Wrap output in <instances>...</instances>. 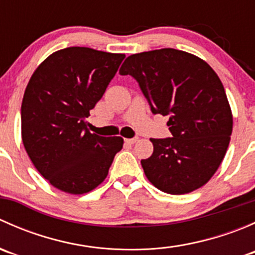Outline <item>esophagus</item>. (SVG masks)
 Listing matches in <instances>:
<instances>
[{
    "instance_id": "1",
    "label": "esophagus",
    "mask_w": 255,
    "mask_h": 255,
    "mask_svg": "<svg viewBox=\"0 0 255 255\" xmlns=\"http://www.w3.org/2000/svg\"><path fill=\"white\" fill-rule=\"evenodd\" d=\"M137 140H138V138L135 137V138H129V139H125V142L127 144H134Z\"/></svg>"
}]
</instances>
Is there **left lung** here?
I'll use <instances>...</instances> for the list:
<instances>
[{"instance_id": "left-lung-1", "label": "left lung", "mask_w": 255, "mask_h": 255, "mask_svg": "<svg viewBox=\"0 0 255 255\" xmlns=\"http://www.w3.org/2000/svg\"><path fill=\"white\" fill-rule=\"evenodd\" d=\"M120 74L137 80L154 115L169 116L173 137L151 138L153 154L140 161L149 181L171 195L204 186L225 158L233 127L217 74L199 56L173 48L133 54Z\"/></svg>"}]
</instances>
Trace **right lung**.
Segmentation results:
<instances>
[{
  "mask_svg": "<svg viewBox=\"0 0 255 255\" xmlns=\"http://www.w3.org/2000/svg\"><path fill=\"white\" fill-rule=\"evenodd\" d=\"M125 58L85 47L61 49L38 66L25 87L23 145L40 175L61 191L94 190L122 149V138L91 133L86 118Z\"/></svg>",
  "mask_w": 255,
  "mask_h": 255,
  "instance_id": "obj_1",
  "label": "right lung"
}]
</instances>
